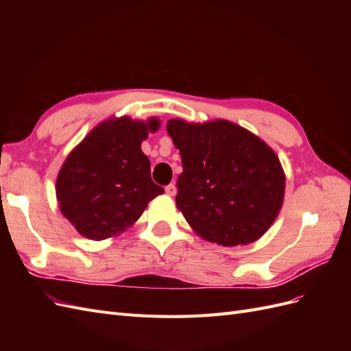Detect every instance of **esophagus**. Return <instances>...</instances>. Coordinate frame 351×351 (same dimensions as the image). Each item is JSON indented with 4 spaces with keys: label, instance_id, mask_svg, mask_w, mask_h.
<instances>
[{
    "label": "esophagus",
    "instance_id": "esophagus-1",
    "mask_svg": "<svg viewBox=\"0 0 351 351\" xmlns=\"http://www.w3.org/2000/svg\"><path fill=\"white\" fill-rule=\"evenodd\" d=\"M165 193H167L168 196H176V193H177V187H176L174 184H168V186L165 187Z\"/></svg>",
    "mask_w": 351,
    "mask_h": 351
}]
</instances>
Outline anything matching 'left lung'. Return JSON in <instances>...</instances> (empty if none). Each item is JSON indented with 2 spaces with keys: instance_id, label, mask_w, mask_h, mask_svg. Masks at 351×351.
I'll use <instances>...</instances> for the list:
<instances>
[{
  "instance_id": "obj_1",
  "label": "left lung",
  "mask_w": 351,
  "mask_h": 351,
  "mask_svg": "<svg viewBox=\"0 0 351 351\" xmlns=\"http://www.w3.org/2000/svg\"><path fill=\"white\" fill-rule=\"evenodd\" d=\"M167 132L183 164L176 204L196 234L227 247L261 239L284 202L285 174L277 154L227 120L171 119Z\"/></svg>"
}]
</instances>
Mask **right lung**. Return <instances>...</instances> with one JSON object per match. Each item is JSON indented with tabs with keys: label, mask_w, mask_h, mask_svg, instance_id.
Returning <instances> with one entry per match:
<instances>
[{
	"label": "right lung",
	"mask_w": 351,
	"mask_h": 351,
	"mask_svg": "<svg viewBox=\"0 0 351 351\" xmlns=\"http://www.w3.org/2000/svg\"><path fill=\"white\" fill-rule=\"evenodd\" d=\"M161 121L120 117L99 123L66 158L57 176L61 214L79 234L99 241L115 237L141 218L147 204L164 193L152 182L142 142Z\"/></svg>",
	"instance_id": "add662e5"
}]
</instances>
